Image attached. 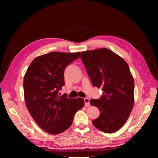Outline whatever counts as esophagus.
<instances>
[{
	"instance_id": "esophagus-1",
	"label": "esophagus",
	"mask_w": 158,
	"mask_h": 158,
	"mask_svg": "<svg viewBox=\"0 0 158 158\" xmlns=\"http://www.w3.org/2000/svg\"><path fill=\"white\" fill-rule=\"evenodd\" d=\"M84 103H85V106L88 107L89 106V99L88 98H85L84 99Z\"/></svg>"
}]
</instances>
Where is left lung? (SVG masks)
I'll return each mask as SVG.
<instances>
[{
  "instance_id": "8db88e82",
  "label": "left lung",
  "mask_w": 158,
  "mask_h": 158,
  "mask_svg": "<svg viewBox=\"0 0 158 158\" xmlns=\"http://www.w3.org/2000/svg\"><path fill=\"white\" fill-rule=\"evenodd\" d=\"M80 58L94 87L103 95L89 103L100 114L94 126L106 133L119 130L126 123L134 106L135 82L126 61L106 48L81 52Z\"/></svg>"
}]
</instances>
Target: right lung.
Returning a JSON list of instances; mask_svg holds the SVG:
<instances>
[{
	"instance_id": "obj_1",
	"label": "right lung",
	"mask_w": 158,
	"mask_h": 158,
	"mask_svg": "<svg viewBox=\"0 0 158 158\" xmlns=\"http://www.w3.org/2000/svg\"><path fill=\"white\" fill-rule=\"evenodd\" d=\"M80 52H51L36 57L23 78L25 102L34 121L44 131L56 135L68 129L75 113L84 106L83 98L59 95L64 85V72Z\"/></svg>"
}]
</instances>
